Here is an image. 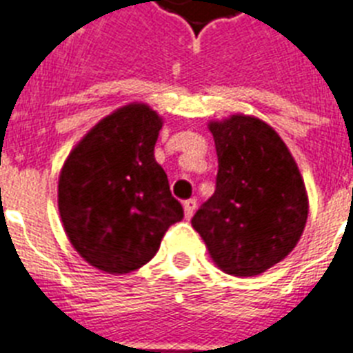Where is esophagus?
I'll return each instance as SVG.
<instances>
[{
    "mask_svg": "<svg viewBox=\"0 0 353 353\" xmlns=\"http://www.w3.org/2000/svg\"><path fill=\"white\" fill-rule=\"evenodd\" d=\"M183 208H185V217L190 219L192 215H194L195 208H197V201H195V199L185 201V203H183Z\"/></svg>",
    "mask_w": 353,
    "mask_h": 353,
    "instance_id": "1",
    "label": "esophagus"
}]
</instances>
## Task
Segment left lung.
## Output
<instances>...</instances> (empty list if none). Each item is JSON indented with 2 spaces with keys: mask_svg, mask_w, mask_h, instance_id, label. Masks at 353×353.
<instances>
[{
  "mask_svg": "<svg viewBox=\"0 0 353 353\" xmlns=\"http://www.w3.org/2000/svg\"><path fill=\"white\" fill-rule=\"evenodd\" d=\"M215 192L192 219L213 262L254 276L283 260L303 233L309 201L294 158L265 121L233 114L212 121Z\"/></svg>",
  "mask_w": 353,
  "mask_h": 353,
  "instance_id": "8db88e82",
  "label": "left lung"
}]
</instances>
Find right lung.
I'll return each instance as SVG.
<instances>
[{
    "instance_id": "add662e5",
    "label": "right lung",
    "mask_w": 353,
    "mask_h": 353,
    "mask_svg": "<svg viewBox=\"0 0 353 353\" xmlns=\"http://www.w3.org/2000/svg\"><path fill=\"white\" fill-rule=\"evenodd\" d=\"M161 125L149 105H125L100 120L62 167V224L79 254L100 271L140 269L183 219L181 203L154 159Z\"/></svg>"
}]
</instances>
